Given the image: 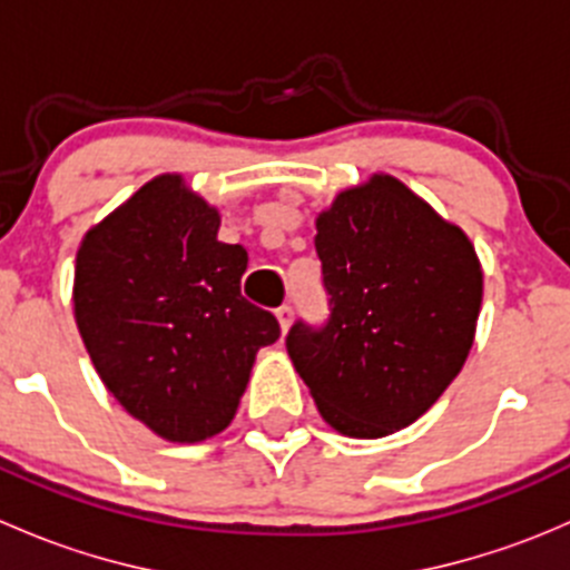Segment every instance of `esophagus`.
I'll use <instances>...</instances> for the list:
<instances>
[{"mask_svg":"<svg viewBox=\"0 0 570 570\" xmlns=\"http://www.w3.org/2000/svg\"><path fill=\"white\" fill-rule=\"evenodd\" d=\"M275 317H278L281 333H284V336H286V331H289V325H292V308L289 306H281L278 312H275Z\"/></svg>","mask_w":570,"mask_h":570,"instance_id":"1","label":"esophagus"}]
</instances>
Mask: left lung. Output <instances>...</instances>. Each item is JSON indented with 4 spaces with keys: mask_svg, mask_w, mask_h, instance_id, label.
<instances>
[{
    "mask_svg": "<svg viewBox=\"0 0 570 570\" xmlns=\"http://www.w3.org/2000/svg\"><path fill=\"white\" fill-rule=\"evenodd\" d=\"M331 295L322 331L297 322L286 350L320 416L383 439L435 405L474 344L482 267L474 245L392 174L342 189L317 215Z\"/></svg>",
    "mask_w": 570,
    "mask_h": 570,
    "instance_id": "left-lung-1",
    "label": "left lung"
}]
</instances>
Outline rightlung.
I'll use <instances>...</instances> for the list:
<instances>
[{
	"mask_svg": "<svg viewBox=\"0 0 570 570\" xmlns=\"http://www.w3.org/2000/svg\"><path fill=\"white\" fill-rule=\"evenodd\" d=\"M220 209L181 174L154 176L88 228L73 320L107 392L174 444L232 424L278 320L239 292L248 253L217 239Z\"/></svg>",
	"mask_w": 570,
	"mask_h": 570,
	"instance_id": "obj_1",
	"label": "right lung"
}]
</instances>
